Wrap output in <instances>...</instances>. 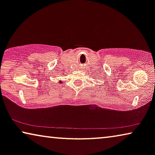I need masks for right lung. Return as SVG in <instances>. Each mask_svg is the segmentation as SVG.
Masks as SVG:
<instances>
[{"instance_id": "1", "label": "right lung", "mask_w": 155, "mask_h": 155, "mask_svg": "<svg viewBox=\"0 0 155 155\" xmlns=\"http://www.w3.org/2000/svg\"><path fill=\"white\" fill-rule=\"evenodd\" d=\"M59 82H60V83H62V81H59Z\"/></svg>"}]
</instances>
